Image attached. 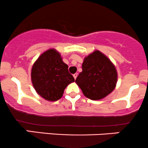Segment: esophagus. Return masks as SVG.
Listing matches in <instances>:
<instances>
[{
  "instance_id": "esophagus-1",
  "label": "esophagus",
  "mask_w": 148,
  "mask_h": 148,
  "mask_svg": "<svg viewBox=\"0 0 148 148\" xmlns=\"http://www.w3.org/2000/svg\"><path fill=\"white\" fill-rule=\"evenodd\" d=\"M77 73H75V74H73V77H74L75 80V79H76V77H77Z\"/></svg>"
}]
</instances>
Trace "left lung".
<instances>
[{"label": "left lung", "mask_w": 148, "mask_h": 148, "mask_svg": "<svg viewBox=\"0 0 148 148\" xmlns=\"http://www.w3.org/2000/svg\"><path fill=\"white\" fill-rule=\"evenodd\" d=\"M82 69L75 82L86 97L92 100L103 99L115 89L118 77L116 69L99 51L85 57Z\"/></svg>", "instance_id": "8db88e82"}]
</instances>
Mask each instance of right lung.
Returning a JSON list of instances; mask_svg holds the SVG:
<instances>
[{
	"instance_id": "1",
	"label": "right lung",
	"mask_w": 148,
	"mask_h": 148,
	"mask_svg": "<svg viewBox=\"0 0 148 148\" xmlns=\"http://www.w3.org/2000/svg\"><path fill=\"white\" fill-rule=\"evenodd\" d=\"M68 68L56 49H49L40 55L31 72L32 82L38 95L50 101L61 99L66 87L75 81Z\"/></svg>"
}]
</instances>
